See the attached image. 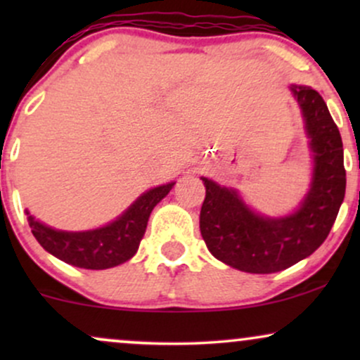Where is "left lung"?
<instances>
[{
    "mask_svg": "<svg viewBox=\"0 0 360 360\" xmlns=\"http://www.w3.org/2000/svg\"><path fill=\"white\" fill-rule=\"evenodd\" d=\"M303 111L313 150V181L303 203L283 218L260 217L235 189L201 177L206 196L200 230L208 250L226 266L252 274L288 269L328 237L345 196L344 147L323 98L307 86H291Z\"/></svg>",
    "mask_w": 360,
    "mask_h": 360,
    "instance_id": "8db88e82",
    "label": "left lung"
}]
</instances>
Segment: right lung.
Wrapping results in <instances>:
<instances>
[{
    "label": "right lung",
    "instance_id": "1",
    "mask_svg": "<svg viewBox=\"0 0 360 360\" xmlns=\"http://www.w3.org/2000/svg\"><path fill=\"white\" fill-rule=\"evenodd\" d=\"M176 183L148 189L122 217L106 226L88 232H62L28 217L37 242L57 259L82 269H110L131 259L146 233L154 206ZM27 214H30L27 212Z\"/></svg>",
    "mask_w": 360,
    "mask_h": 360
}]
</instances>
